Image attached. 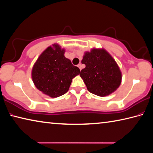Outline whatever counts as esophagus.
Listing matches in <instances>:
<instances>
[{"label": "esophagus", "instance_id": "34e87169", "mask_svg": "<svg viewBox=\"0 0 153 153\" xmlns=\"http://www.w3.org/2000/svg\"><path fill=\"white\" fill-rule=\"evenodd\" d=\"M77 67H79V69H80V71H81L82 70V64L81 63H79L78 65H77Z\"/></svg>", "mask_w": 153, "mask_h": 153}]
</instances>
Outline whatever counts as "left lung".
I'll use <instances>...</instances> for the list:
<instances>
[{
    "label": "left lung",
    "instance_id": "left-lung-1",
    "mask_svg": "<svg viewBox=\"0 0 153 153\" xmlns=\"http://www.w3.org/2000/svg\"><path fill=\"white\" fill-rule=\"evenodd\" d=\"M82 63L86 67L79 76L90 92L106 97L120 87L122 79L120 67L105 49L93 48L90 52L86 51Z\"/></svg>",
    "mask_w": 153,
    "mask_h": 153
}]
</instances>
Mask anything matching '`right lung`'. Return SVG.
Returning a JSON list of instances; mask_svg holds the SVG:
<instances>
[{
    "label": "right lung",
    "instance_id": "add662e5",
    "mask_svg": "<svg viewBox=\"0 0 153 153\" xmlns=\"http://www.w3.org/2000/svg\"><path fill=\"white\" fill-rule=\"evenodd\" d=\"M65 52L58 44H53L41 53L32 67V78L35 86L51 98L65 94L72 79L79 74V69L65 56Z\"/></svg>",
    "mask_w": 153,
    "mask_h": 153
}]
</instances>
